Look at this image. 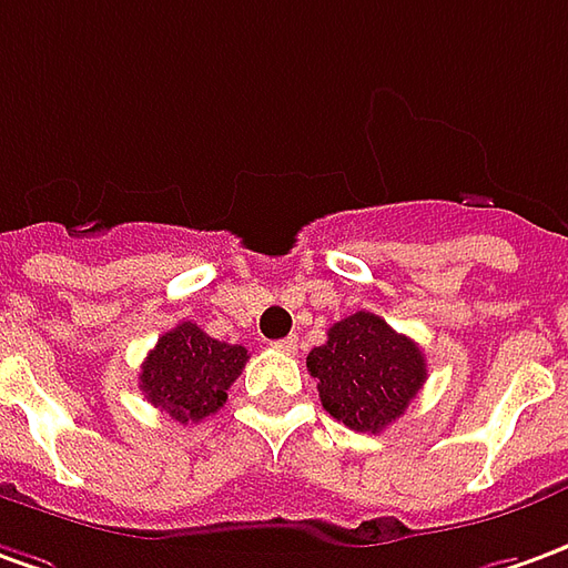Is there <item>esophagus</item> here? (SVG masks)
I'll use <instances>...</instances> for the list:
<instances>
[{
	"label": "esophagus",
	"instance_id": "obj_1",
	"mask_svg": "<svg viewBox=\"0 0 568 568\" xmlns=\"http://www.w3.org/2000/svg\"><path fill=\"white\" fill-rule=\"evenodd\" d=\"M275 349L277 352H293V349H296V336H284V339H277Z\"/></svg>",
	"mask_w": 568,
	"mask_h": 568
}]
</instances>
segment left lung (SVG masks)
<instances>
[{
    "label": "left lung",
    "mask_w": 568,
    "mask_h": 568,
    "mask_svg": "<svg viewBox=\"0 0 568 568\" xmlns=\"http://www.w3.org/2000/svg\"><path fill=\"white\" fill-rule=\"evenodd\" d=\"M324 410L355 433H381L405 414L426 383V362L410 336L374 312H355L327 331V343L308 352Z\"/></svg>",
    "instance_id": "1"
}]
</instances>
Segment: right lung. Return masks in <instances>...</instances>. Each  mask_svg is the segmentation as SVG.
I'll return each mask as SVG.
<instances>
[{"label": "right lung", "instance_id": "obj_1", "mask_svg": "<svg viewBox=\"0 0 568 568\" xmlns=\"http://www.w3.org/2000/svg\"><path fill=\"white\" fill-rule=\"evenodd\" d=\"M246 358L244 346L213 339L197 324L182 322L148 352L139 386L144 398L154 408L166 410L172 420L197 424L225 405Z\"/></svg>", "mask_w": 568, "mask_h": 568}]
</instances>
